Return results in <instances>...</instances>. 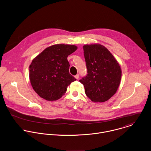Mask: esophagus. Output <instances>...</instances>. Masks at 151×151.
I'll use <instances>...</instances> for the list:
<instances>
[{
  "mask_svg": "<svg viewBox=\"0 0 151 151\" xmlns=\"http://www.w3.org/2000/svg\"><path fill=\"white\" fill-rule=\"evenodd\" d=\"M75 78L76 79H78L79 78V74H77L75 76Z\"/></svg>",
  "mask_w": 151,
  "mask_h": 151,
  "instance_id": "obj_1",
  "label": "esophagus"
}]
</instances>
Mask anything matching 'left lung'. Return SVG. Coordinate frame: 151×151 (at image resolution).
Instances as JSON below:
<instances>
[{
    "mask_svg": "<svg viewBox=\"0 0 151 151\" xmlns=\"http://www.w3.org/2000/svg\"><path fill=\"white\" fill-rule=\"evenodd\" d=\"M88 74L79 82L86 96L93 102H104L116 92L122 70L112 54L101 44L83 46Z\"/></svg>",
    "mask_w": 151,
    "mask_h": 151,
    "instance_id": "obj_1",
    "label": "left lung"
}]
</instances>
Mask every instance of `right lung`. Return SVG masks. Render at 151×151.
<instances>
[{"mask_svg": "<svg viewBox=\"0 0 151 151\" xmlns=\"http://www.w3.org/2000/svg\"><path fill=\"white\" fill-rule=\"evenodd\" d=\"M78 49L73 45L57 44L43 50L29 66V79L35 92L42 98L53 101L66 93L76 79L69 73L68 56Z\"/></svg>", "mask_w": 151, "mask_h": 151, "instance_id": "right-lung-1", "label": "right lung"}]
</instances>
